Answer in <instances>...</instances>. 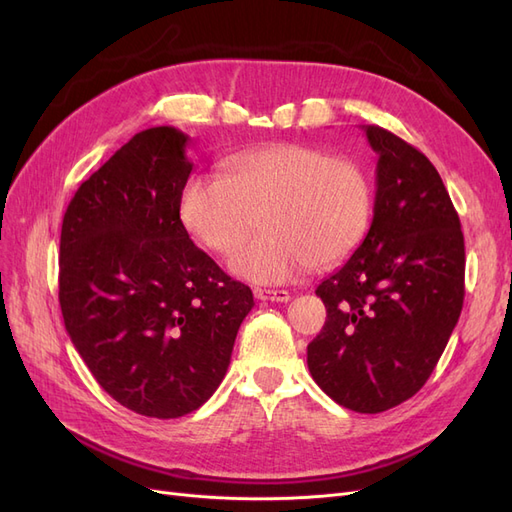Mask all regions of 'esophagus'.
<instances>
[{
  "label": "esophagus",
  "instance_id": "obj_1",
  "mask_svg": "<svg viewBox=\"0 0 512 512\" xmlns=\"http://www.w3.org/2000/svg\"><path fill=\"white\" fill-rule=\"evenodd\" d=\"M254 297L258 301H277V303H288L290 292L288 290H267V288H256Z\"/></svg>",
  "mask_w": 512,
  "mask_h": 512
}]
</instances>
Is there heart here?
<instances>
[{
	"label": "heart",
	"mask_w": 512,
	"mask_h": 512,
	"mask_svg": "<svg viewBox=\"0 0 512 512\" xmlns=\"http://www.w3.org/2000/svg\"><path fill=\"white\" fill-rule=\"evenodd\" d=\"M260 215L267 230L232 258L230 269L256 284H282L309 265H335L363 243L374 190L356 162L284 143L228 160L222 177H192L179 198L183 228L222 256L252 235Z\"/></svg>",
	"instance_id": "obj_1"
}]
</instances>
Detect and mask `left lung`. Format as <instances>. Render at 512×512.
Returning <instances> with one entry per match:
<instances>
[{
  "label": "left lung",
  "instance_id": "8db88e82",
  "mask_svg": "<svg viewBox=\"0 0 512 512\" xmlns=\"http://www.w3.org/2000/svg\"><path fill=\"white\" fill-rule=\"evenodd\" d=\"M378 153L374 220L316 294L327 322L307 367L339 406L378 414L423 389L463 307L466 247L444 183L421 151L363 126Z\"/></svg>",
  "mask_w": 512,
  "mask_h": 512
}]
</instances>
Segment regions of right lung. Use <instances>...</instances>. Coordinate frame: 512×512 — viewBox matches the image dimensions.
<instances>
[{
	"mask_svg": "<svg viewBox=\"0 0 512 512\" xmlns=\"http://www.w3.org/2000/svg\"><path fill=\"white\" fill-rule=\"evenodd\" d=\"M190 136L134 134L64 215L59 305L74 348L121 406L153 418L200 408L226 376L252 290L192 243L179 198Z\"/></svg>",
	"mask_w": 512,
	"mask_h": 512,
	"instance_id": "right-lung-1",
	"label": "right lung"
}]
</instances>
